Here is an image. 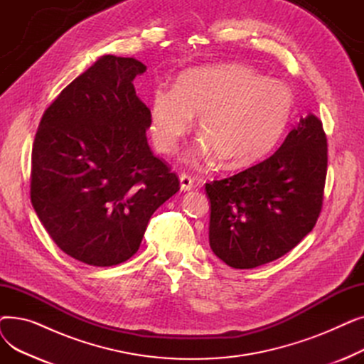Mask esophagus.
I'll list each match as a JSON object with an SVG mask.
<instances>
[{"label":"esophagus","mask_w":364,"mask_h":364,"mask_svg":"<svg viewBox=\"0 0 364 364\" xmlns=\"http://www.w3.org/2000/svg\"><path fill=\"white\" fill-rule=\"evenodd\" d=\"M180 188L183 190V192H188V190H192L193 188L192 177H188L186 174H181L180 176Z\"/></svg>","instance_id":"esophagus-1"}]
</instances>
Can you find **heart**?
Returning a JSON list of instances; mask_svg holds the SVG:
<instances>
[{
    "label": "heart",
    "mask_w": 364,
    "mask_h": 364,
    "mask_svg": "<svg viewBox=\"0 0 364 364\" xmlns=\"http://www.w3.org/2000/svg\"><path fill=\"white\" fill-rule=\"evenodd\" d=\"M294 113V94L279 80L228 63L187 70L174 88L158 87L150 100V136L172 153L199 114L203 139L193 159L217 156L227 169L261 161L276 147Z\"/></svg>",
    "instance_id": "heart-1"
}]
</instances>
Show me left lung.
Masks as SVG:
<instances>
[{
  "mask_svg": "<svg viewBox=\"0 0 364 364\" xmlns=\"http://www.w3.org/2000/svg\"><path fill=\"white\" fill-rule=\"evenodd\" d=\"M326 171V134L309 113L270 158L206 183L213 252L240 270L288 254L316 225Z\"/></svg>",
  "mask_w": 364,
  "mask_h": 364,
  "instance_id": "8db88e82",
  "label": "left lung"
}]
</instances>
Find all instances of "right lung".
<instances>
[{"label": "right lung", "instance_id": "1", "mask_svg": "<svg viewBox=\"0 0 364 364\" xmlns=\"http://www.w3.org/2000/svg\"><path fill=\"white\" fill-rule=\"evenodd\" d=\"M146 66L102 55L44 112L32 147L31 202L50 237L88 265H117L139 251L153 213L180 190L153 155L150 109L134 78Z\"/></svg>", "mask_w": 364, "mask_h": 364}]
</instances>
